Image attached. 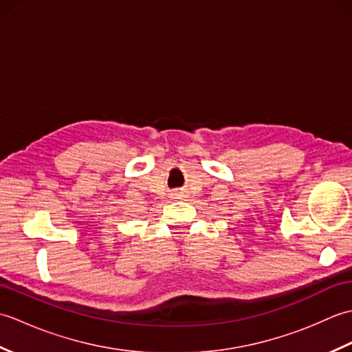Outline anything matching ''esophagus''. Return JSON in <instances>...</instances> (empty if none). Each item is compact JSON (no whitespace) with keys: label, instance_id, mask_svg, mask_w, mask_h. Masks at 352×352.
<instances>
[{"label":"esophagus","instance_id":"34e87169","mask_svg":"<svg viewBox=\"0 0 352 352\" xmlns=\"http://www.w3.org/2000/svg\"><path fill=\"white\" fill-rule=\"evenodd\" d=\"M170 195H172V197H174L175 199H180V198L183 197V192H182L180 189H174V190H172V193H170Z\"/></svg>","mask_w":352,"mask_h":352}]
</instances>
